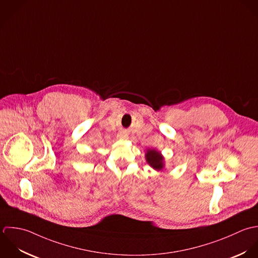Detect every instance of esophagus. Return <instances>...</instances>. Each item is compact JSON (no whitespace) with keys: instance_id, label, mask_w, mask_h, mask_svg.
Masks as SVG:
<instances>
[{"instance_id":"obj_1","label":"esophagus","mask_w":258,"mask_h":258,"mask_svg":"<svg viewBox=\"0 0 258 258\" xmlns=\"http://www.w3.org/2000/svg\"><path fill=\"white\" fill-rule=\"evenodd\" d=\"M118 138H120V139H127V138H128V136H127L126 134L121 133V134H119V135H118Z\"/></svg>"}]
</instances>
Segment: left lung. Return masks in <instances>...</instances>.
Wrapping results in <instances>:
<instances>
[{
  "mask_svg": "<svg viewBox=\"0 0 258 258\" xmlns=\"http://www.w3.org/2000/svg\"><path fill=\"white\" fill-rule=\"evenodd\" d=\"M146 161L147 163L155 170L160 171L164 168V158L161 153L155 149H148L146 154Z\"/></svg>",
  "mask_w": 258,
  "mask_h": 258,
  "instance_id": "obj_1",
  "label": "left lung"
}]
</instances>
